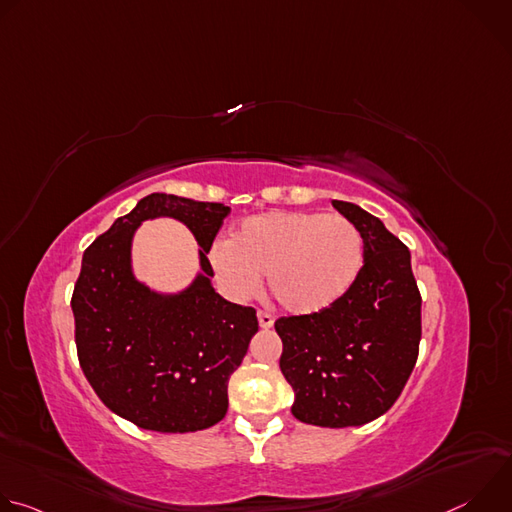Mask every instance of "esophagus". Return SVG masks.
<instances>
[{"label": "esophagus", "instance_id": "obj_1", "mask_svg": "<svg viewBox=\"0 0 512 512\" xmlns=\"http://www.w3.org/2000/svg\"><path fill=\"white\" fill-rule=\"evenodd\" d=\"M257 320H259V326L263 330H269L273 326V318L269 314H265V312H257Z\"/></svg>", "mask_w": 512, "mask_h": 512}]
</instances>
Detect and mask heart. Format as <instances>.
<instances>
[{"label": "heart", "mask_w": 512, "mask_h": 512, "mask_svg": "<svg viewBox=\"0 0 512 512\" xmlns=\"http://www.w3.org/2000/svg\"><path fill=\"white\" fill-rule=\"evenodd\" d=\"M208 261L218 287L233 302L251 300L265 273L279 304L308 316L348 294L364 263V239L338 214L269 210L247 216L229 241H216Z\"/></svg>", "instance_id": "b5f03b06"}]
</instances>
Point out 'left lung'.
Here are the masks:
<instances>
[{
    "label": "left lung",
    "instance_id": "left-lung-1",
    "mask_svg": "<svg viewBox=\"0 0 512 512\" xmlns=\"http://www.w3.org/2000/svg\"><path fill=\"white\" fill-rule=\"evenodd\" d=\"M364 239V265L348 294L308 316L275 322L279 369L294 389L291 413L320 427L364 425L401 395L419 352L421 296L409 249L381 218L332 200Z\"/></svg>",
    "mask_w": 512,
    "mask_h": 512
}]
</instances>
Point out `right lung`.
Instances as JSON below:
<instances>
[{"instance_id": "obj_1", "label": "right lung", "mask_w": 512, "mask_h": 512, "mask_svg": "<svg viewBox=\"0 0 512 512\" xmlns=\"http://www.w3.org/2000/svg\"><path fill=\"white\" fill-rule=\"evenodd\" d=\"M229 212L221 202L154 192L83 255L70 302L81 369L99 399L141 429L188 433L227 415L229 379L259 330L253 308L212 285L206 255ZM156 217L182 222L199 245V271L178 292L154 290L132 271V237Z\"/></svg>"}]
</instances>
